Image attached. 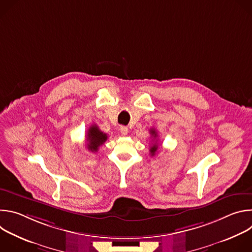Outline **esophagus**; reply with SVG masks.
Segmentation results:
<instances>
[{
	"instance_id": "1",
	"label": "esophagus",
	"mask_w": 252,
	"mask_h": 252,
	"mask_svg": "<svg viewBox=\"0 0 252 252\" xmlns=\"http://www.w3.org/2000/svg\"><path fill=\"white\" fill-rule=\"evenodd\" d=\"M120 131H121V133L123 135H126L127 132H128V128L126 126H120Z\"/></svg>"
}]
</instances>
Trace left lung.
<instances>
[{
    "label": "left lung",
    "instance_id": "1",
    "mask_svg": "<svg viewBox=\"0 0 252 252\" xmlns=\"http://www.w3.org/2000/svg\"><path fill=\"white\" fill-rule=\"evenodd\" d=\"M151 134H152V136L154 137V139H156V138L158 137V133H157L156 129H151ZM157 151H158V145H157V141H156V142L154 143V145L151 147V150H150L151 155H152V156H155L156 153H157Z\"/></svg>",
    "mask_w": 252,
    "mask_h": 252
}]
</instances>
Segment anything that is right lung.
Instances as JSON below:
<instances>
[{"label": "right lung", "instance_id": "obj_1", "mask_svg": "<svg viewBox=\"0 0 252 252\" xmlns=\"http://www.w3.org/2000/svg\"><path fill=\"white\" fill-rule=\"evenodd\" d=\"M106 139L107 134L102 132L96 125H93L92 126H90L87 132V148L89 151L95 153L97 152L98 148L103 145Z\"/></svg>", "mask_w": 252, "mask_h": 252}]
</instances>
